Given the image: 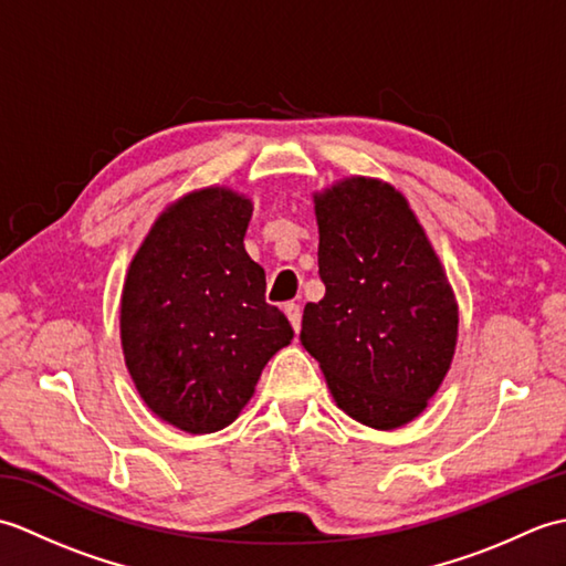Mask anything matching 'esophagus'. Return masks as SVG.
<instances>
[{
	"mask_svg": "<svg viewBox=\"0 0 566 566\" xmlns=\"http://www.w3.org/2000/svg\"><path fill=\"white\" fill-rule=\"evenodd\" d=\"M284 314H286V318H290V323L294 326V331L298 333V328H302V306L294 304V302H290V304L284 306Z\"/></svg>",
	"mask_w": 566,
	"mask_h": 566,
	"instance_id": "1",
	"label": "esophagus"
}]
</instances>
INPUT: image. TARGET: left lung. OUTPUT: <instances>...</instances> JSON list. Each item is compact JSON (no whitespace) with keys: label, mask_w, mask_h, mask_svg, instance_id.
Returning a JSON list of instances; mask_svg holds the SVG:
<instances>
[{"label":"left lung","mask_w":566,"mask_h":566,"mask_svg":"<svg viewBox=\"0 0 566 566\" xmlns=\"http://www.w3.org/2000/svg\"><path fill=\"white\" fill-rule=\"evenodd\" d=\"M318 274L302 345L335 403L377 430L426 411L452 365L457 302L430 240L391 185L345 177L314 195Z\"/></svg>","instance_id":"8db88e82"}]
</instances>
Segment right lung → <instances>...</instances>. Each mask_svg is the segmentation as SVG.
<instances>
[{
  "label": "right lung",
  "mask_w": 566,
  "mask_h": 566,
  "mask_svg": "<svg viewBox=\"0 0 566 566\" xmlns=\"http://www.w3.org/2000/svg\"><path fill=\"white\" fill-rule=\"evenodd\" d=\"M250 216L233 189L189 191L158 216L124 282L128 375L155 416L191 436L231 426L294 338L245 252Z\"/></svg>",
  "instance_id": "obj_1"
}]
</instances>
